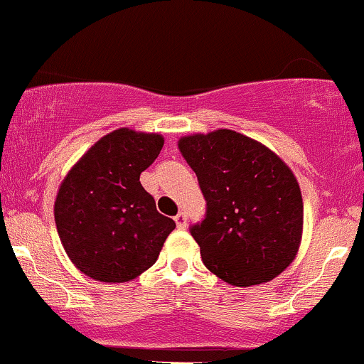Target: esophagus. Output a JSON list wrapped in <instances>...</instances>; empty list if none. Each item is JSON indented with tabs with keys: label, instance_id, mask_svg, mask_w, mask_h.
I'll return each mask as SVG.
<instances>
[{
	"label": "esophagus",
	"instance_id": "1",
	"mask_svg": "<svg viewBox=\"0 0 364 364\" xmlns=\"http://www.w3.org/2000/svg\"><path fill=\"white\" fill-rule=\"evenodd\" d=\"M174 220H176V225L179 229H185L186 228V215L183 214V212H179V214L174 217Z\"/></svg>",
	"mask_w": 364,
	"mask_h": 364
}]
</instances>
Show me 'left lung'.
Wrapping results in <instances>:
<instances>
[{
  "instance_id": "8db88e82",
  "label": "left lung",
  "mask_w": 364,
  "mask_h": 364,
  "mask_svg": "<svg viewBox=\"0 0 364 364\" xmlns=\"http://www.w3.org/2000/svg\"><path fill=\"white\" fill-rule=\"evenodd\" d=\"M178 147L207 202L190 228L207 269L237 287L284 272L303 232L301 190L286 162L232 129L183 136Z\"/></svg>"
}]
</instances>
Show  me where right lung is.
Here are the masks:
<instances>
[{
    "mask_svg": "<svg viewBox=\"0 0 364 364\" xmlns=\"http://www.w3.org/2000/svg\"><path fill=\"white\" fill-rule=\"evenodd\" d=\"M162 145L157 133L114 129L63 179L54 202L58 235L75 267L95 281L127 282L145 272L176 228L140 183Z\"/></svg>",
    "mask_w": 364,
    "mask_h": 364,
    "instance_id": "add662e5",
    "label": "right lung"
}]
</instances>
